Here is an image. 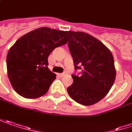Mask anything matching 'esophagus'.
I'll list each match as a JSON object with an SVG mask.
<instances>
[{
  "instance_id": "34e87169",
  "label": "esophagus",
  "mask_w": 132,
  "mask_h": 132,
  "mask_svg": "<svg viewBox=\"0 0 132 132\" xmlns=\"http://www.w3.org/2000/svg\"><path fill=\"white\" fill-rule=\"evenodd\" d=\"M66 74H67V73L66 72H64L62 73H58V76H59L60 77H62V76H65Z\"/></svg>"
}]
</instances>
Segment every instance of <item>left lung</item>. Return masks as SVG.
Segmentation results:
<instances>
[{"instance_id": "1", "label": "left lung", "mask_w": 132, "mask_h": 132, "mask_svg": "<svg viewBox=\"0 0 132 132\" xmlns=\"http://www.w3.org/2000/svg\"><path fill=\"white\" fill-rule=\"evenodd\" d=\"M67 34L75 69L82 70V76L72 75L73 82L68 93L79 104L94 105L106 96L115 81L113 55L100 40L86 32L68 31Z\"/></svg>"}]
</instances>
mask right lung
<instances>
[{"instance_id": "1", "label": "right lung", "mask_w": 132, "mask_h": 132, "mask_svg": "<svg viewBox=\"0 0 132 132\" xmlns=\"http://www.w3.org/2000/svg\"><path fill=\"white\" fill-rule=\"evenodd\" d=\"M67 31L41 27L16 41L6 56L7 74L13 89L27 99H36L49 90L56 75L48 68V56L68 42Z\"/></svg>"}]
</instances>
